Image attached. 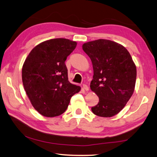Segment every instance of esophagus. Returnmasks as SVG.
<instances>
[{
	"label": "esophagus",
	"instance_id": "esophagus-1",
	"mask_svg": "<svg viewBox=\"0 0 157 157\" xmlns=\"http://www.w3.org/2000/svg\"><path fill=\"white\" fill-rule=\"evenodd\" d=\"M82 89H83L84 90H85V91H89V86H87L86 84H83V85H82Z\"/></svg>",
	"mask_w": 157,
	"mask_h": 157
}]
</instances>
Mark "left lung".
<instances>
[{
    "mask_svg": "<svg viewBox=\"0 0 157 157\" xmlns=\"http://www.w3.org/2000/svg\"><path fill=\"white\" fill-rule=\"evenodd\" d=\"M82 49L91 60L94 76L91 89L99 98L91 107L101 117H111L123 109L134 91L136 68L127 50L107 39L85 43Z\"/></svg>",
    "mask_w": 157,
    "mask_h": 157,
    "instance_id": "1",
    "label": "left lung"
}]
</instances>
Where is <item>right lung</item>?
<instances>
[{"instance_id":"1","label":"right lung","mask_w":157,"mask_h":157,"mask_svg":"<svg viewBox=\"0 0 157 157\" xmlns=\"http://www.w3.org/2000/svg\"><path fill=\"white\" fill-rule=\"evenodd\" d=\"M67 39H50L37 45L22 68L25 91L34 108L41 115L55 117L67 109L71 98L80 91L68 79L66 58L76 48Z\"/></svg>"}]
</instances>
